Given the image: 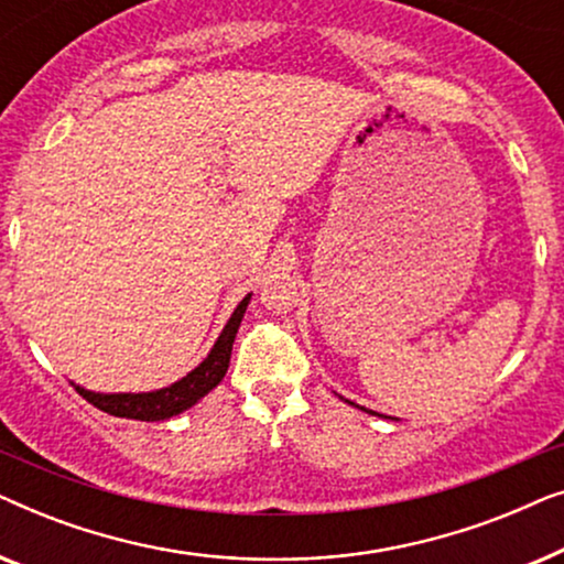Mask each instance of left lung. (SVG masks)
Instances as JSON below:
<instances>
[{"mask_svg":"<svg viewBox=\"0 0 564 564\" xmlns=\"http://www.w3.org/2000/svg\"><path fill=\"white\" fill-rule=\"evenodd\" d=\"M338 398H341V395H338ZM344 400V403H349V405H354V408H359L357 403H351V400H346V398H341ZM361 411H365V413H372V415H380V413H375V411H367V408H361ZM382 419H388V415H382Z\"/></svg>","mask_w":564,"mask_h":564,"instance_id":"1","label":"left lung"}]
</instances>
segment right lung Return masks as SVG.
Returning <instances> with one entry per match:
<instances>
[{"mask_svg":"<svg viewBox=\"0 0 564 564\" xmlns=\"http://www.w3.org/2000/svg\"><path fill=\"white\" fill-rule=\"evenodd\" d=\"M251 292L246 295L241 303L236 305V311L230 313L226 326H223L218 341L213 344V349L207 351V357L199 361V365L161 390L151 392H95L82 388V384L72 382L76 390H79L82 398H87L91 405L99 408V411L118 415V419H135V421H166L172 415H180L203 400L207 392L215 390L220 384L223 377L228 372L230 365V351H234V341L238 334V326H241L246 307H249Z\"/></svg>","mask_w":564,"mask_h":564,"instance_id":"add662e5","label":"right lung"}]
</instances>
